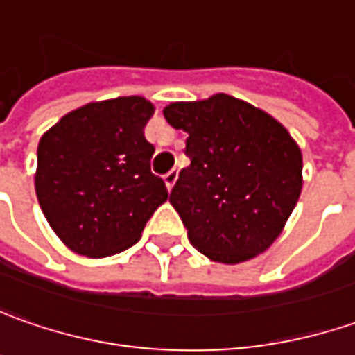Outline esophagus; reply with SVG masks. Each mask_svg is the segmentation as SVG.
I'll return each mask as SVG.
<instances>
[{
	"label": "esophagus",
	"mask_w": 355,
	"mask_h": 355,
	"mask_svg": "<svg viewBox=\"0 0 355 355\" xmlns=\"http://www.w3.org/2000/svg\"><path fill=\"white\" fill-rule=\"evenodd\" d=\"M163 178H165L166 189L171 190V189H173V187H175V182H177L178 173H177V171H168V173H166V175Z\"/></svg>",
	"instance_id": "34e87169"
}]
</instances>
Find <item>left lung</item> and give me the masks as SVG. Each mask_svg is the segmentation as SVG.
<instances>
[{"instance_id": "left-lung-1", "label": "left lung", "mask_w": 355, "mask_h": 355, "mask_svg": "<svg viewBox=\"0 0 355 355\" xmlns=\"http://www.w3.org/2000/svg\"><path fill=\"white\" fill-rule=\"evenodd\" d=\"M166 121L189 133L168 202L190 243L226 265L269 250L302 190V153L275 117L227 94L173 102Z\"/></svg>"}]
</instances>
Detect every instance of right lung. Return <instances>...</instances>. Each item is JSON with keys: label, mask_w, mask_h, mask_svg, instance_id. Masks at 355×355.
<instances>
[{"label": "right lung", "mask_w": 355, "mask_h": 355, "mask_svg": "<svg viewBox=\"0 0 355 355\" xmlns=\"http://www.w3.org/2000/svg\"><path fill=\"white\" fill-rule=\"evenodd\" d=\"M155 105L121 96L76 107L44 131L35 190L46 222L78 255L107 257L137 243L168 198L151 173L155 147L145 125Z\"/></svg>", "instance_id": "right-lung-1"}]
</instances>
